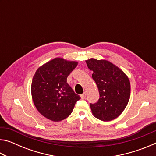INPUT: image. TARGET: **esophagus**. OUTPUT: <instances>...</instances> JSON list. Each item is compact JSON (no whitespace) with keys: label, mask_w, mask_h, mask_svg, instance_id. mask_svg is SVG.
<instances>
[{"label":"esophagus","mask_w":156,"mask_h":156,"mask_svg":"<svg viewBox=\"0 0 156 156\" xmlns=\"http://www.w3.org/2000/svg\"><path fill=\"white\" fill-rule=\"evenodd\" d=\"M86 96H87V94H86L85 92H84V93H83V94H81V95H80V97H81V98H82V99H85Z\"/></svg>","instance_id":"obj_1"}]
</instances>
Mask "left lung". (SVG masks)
<instances>
[{
    "label": "left lung",
    "mask_w": 156,
    "mask_h": 156,
    "mask_svg": "<svg viewBox=\"0 0 156 156\" xmlns=\"http://www.w3.org/2000/svg\"><path fill=\"white\" fill-rule=\"evenodd\" d=\"M87 65L98 89V101L90 104L94 117L105 122L118 118L127 105L131 94L130 81L122 70L106 60L90 58Z\"/></svg>",
    "instance_id": "1"
}]
</instances>
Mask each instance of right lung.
I'll list each match as a JSON object with an SVG mask.
<instances>
[{
  "instance_id": "1",
  "label": "right lung",
  "mask_w": 156,
  "mask_h": 156,
  "mask_svg": "<svg viewBox=\"0 0 156 156\" xmlns=\"http://www.w3.org/2000/svg\"><path fill=\"white\" fill-rule=\"evenodd\" d=\"M78 62L55 58L41 66L34 74L31 91L34 104L47 119L59 122L67 118L80 99L67 83Z\"/></svg>"
}]
</instances>
